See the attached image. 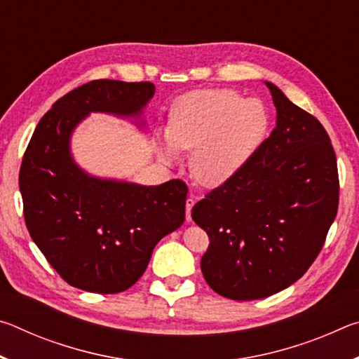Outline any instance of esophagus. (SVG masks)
<instances>
[{
    "mask_svg": "<svg viewBox=\"0 0 359 359\" xmlns=\"http://www.w3.org/2000/svg\"><path fill=\"white\" fill-rule=\"evenodd\" d=\"M194 198L193 196H188V199H187V203H185V209H187V222H191V209H193V205H194Z\"/></svg>",
    "mask_w": 359,
    "mask_h": 359,
    "instance_id": "obj_1",
    "label": "esophagus"
}]
</instances>
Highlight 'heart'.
Returning a JSON list of instances; mask_svg holds the SVG:
<instances>
[{
	"label": "heart",
	"mask_w": 359,
	"mask_h": 359,
	"mask_svg": "<svg viewBox=\"0 0 359 359\" xmlns=\"http://www.w3.org/2000/svg\"><path fill=\"white\" fill-rule=\"evenodd\" d=\"M269 117L259 100L234 90H196L174 102L168 130L156 133L158 151L166 163L180 150H193L190 166L199 184L220 187L233 179L263 144Z\"/></svg>",
	"instance_id": "1"
}]
</instances>
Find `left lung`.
<instances>
[{"mask_svg":"<svg viewBox=\"0 0 359 359\" xmlns=\"http://www.w3.org/2000/svg\"><path fill=\"white\" fill-rule=\"evenodd\" d=\"M264 83L276 128L233 179L191 210L210 239L201 258L205 282L234 301L263 299L299 280L339 205L336 154L323 125Z\"/></svg>","mask_w":359,"mask_h":359,"instance_id":"1","label":"left lung"}]
</instances>
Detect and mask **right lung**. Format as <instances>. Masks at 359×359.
I'll return each instance as SVG.
<instances>
[{
    "mask_svg": "<svg viewBox=\"0 0 359 359\" xmlns=\"http://www.w3.org/2000/svg\"><path fill=\"white\" fill-rule=\"evenodd\" d=\"M151 82L93 81L72 90L36 126L19 185L29 236L72 287L112 294L135 285L155 245L185 220L188 188L96 177L77 165L72 133L90 114L133 120L145 128Z\"/></svg>",
    "mask_w": 359,
    "mask_h": 359,
    "instance_id": "right-lung-1",
    "label": "right lung"
}]
</instances>
